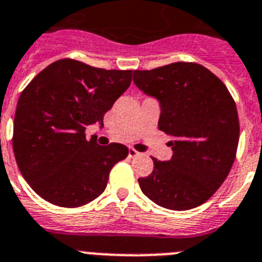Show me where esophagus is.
<instances>
[{"mask_svg":"<svg viewBox=\"0 0 262 262\" xmlns=\"http://www.w3.org/2000/svg\"><path fill=\"white\" fill-rule=\"evenodd\" d=\"M139 155H140V154L138 152L135 148L129 147V148H128V156H129V158H135V156H139Z\"/></svg>","mask_w":262,"mask_h":262,"instance_id":"esophagus-1","label":"esophagus"}]
</instances>
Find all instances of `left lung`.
I'll list each match as a JSON object with an SVG mask.
<instances>
[{"mask_svg": "<svg viewBox=\"0 0 262 262\" xmlns=\"http://www.w3.org/2000/svg\"><path fill=\"white\" fill-rule=\"evenodd\" d=\"M134 82L158 98L159 129L173 138L172 159L152 158L154 171L138 180L140 189L172 211L199 207L224 183L237 152L240 124L231 93L212 71L195 62L135 70Z\"/></svg>", "mask_w": 262, "mask_h": 262, "instance_id": "left-lung-1", "label": "left lung"}]
</instances>
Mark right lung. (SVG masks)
<instances>
[{"label": "right lung", "mask_w": 262, "mask_h": 262, "mask_svg": "<svg viewBox=\"0 0 262 262\" xmlns=\"http://www.w3.org/2000/svg\"><path fill=\"white\" fill-rule=\"evenodd\" d=\"M133 70H106L64 58L49 64L25 87L17 103L13 151L22 176L54 205L77 208L103 193L110 171L126 159L119 143L98 146L86 127L127 90Z\"/></svg>", "instance_id": "1"}]
</instances>
